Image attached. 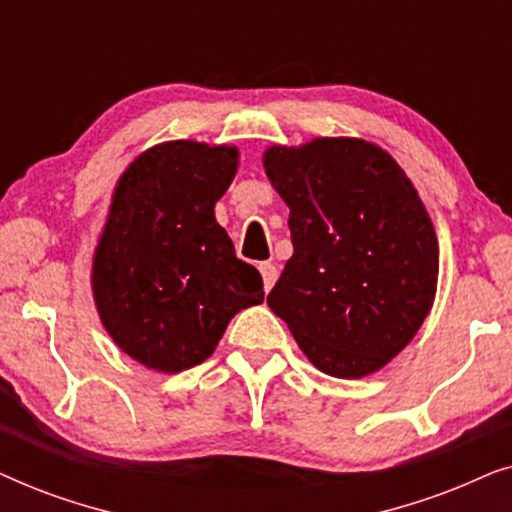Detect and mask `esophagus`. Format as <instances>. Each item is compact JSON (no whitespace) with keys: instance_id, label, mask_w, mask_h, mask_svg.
Wrapping results in <instances>:
<instances>
[{"instance_id":"obj_1","label":"esophagus","mask_w":512,"mask_h":512,"mask_svg":"<svg viewBox=\"0 0 512 512\" xmlns=\"http://www.w3.org/2000/svg\"><path fill=\"white\" fill-rule=\"evenodd\" d=\"M258 270H261V277H263V286H265V291H270L272 286H275V282H277V268L272 263H268V261H263V263H258Z\"/></svg>"}]
</instances>
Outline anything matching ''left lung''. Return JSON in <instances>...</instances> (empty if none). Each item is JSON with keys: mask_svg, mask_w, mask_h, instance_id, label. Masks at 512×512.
I'll return each instance as SVG.
<instances>
[{"mask_svg": "<svg viewBox=\"0 0 512 512\" xmlns=\"http://www.w3.org/2000/svg\"><path fill=\"white\" fill-rule=\"evenodd\" d=\"M263 165L291 209L293 242L270 310L321 373H375L415 338L436 296L438 240L415 186L363 139L272 146Z\"/></svg>", "mask_w": 512, "mask_h": 512, "instance_id": "1", "label": "left lung"}]
</instances>
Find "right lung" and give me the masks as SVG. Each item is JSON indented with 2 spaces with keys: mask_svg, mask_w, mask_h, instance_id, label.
<instances>
[{
  "mask_svg": "<svg viewBox=\"0 0 512 512\" xmlns=\"http://www.w3.org/2000/svg\"><path fill=\"white\" fill-rule=\"evenodd\" d=\"M237 172V149L165 142L118 179L95 249L93 293L125 354L160 373L212 356L228 321L263 303V279L240 261L214 205Z\"/></svg>",
  "mask_w": 512,
  "mask_h": 512,
  "instance_id": "add662e5",
  "label": "right lung"
}]
</instances>
